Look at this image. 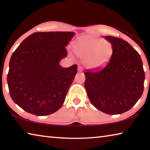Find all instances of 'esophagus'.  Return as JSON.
<instances>
[{"label": "esophagus", "mask_w": 150, "mask_h": 150, "mask_svg": "<svg viewBox=\"0 0 150 150\" xmlns=\"http://www.w3.org/2000/svg\"><path fill=\"white\" fill-rule=\"evenodd\" d=\"M78 71L79 72L82 71V67H81V66H79V67H78Z\"/></svg>", "instance_id": "1"}]
</instances>
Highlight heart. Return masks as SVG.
Returning a JSON list of instances; mask_svg holds the SVG:
<instances>
[{"mask_svg": "<svg viewBox=\"0 0 150 150\" xmlns=\"http://www.w3.org/2000/svg\"><path fill=\"white\" fill-rule=\"evenodd\" d=\"M73 47L75 54L85 61L86 66L93 70L106 67L113 52L110 42L94 36L82 38L74 43Z\"/></svg>", "mask_w": 150, "mask_h": 150, "instance_id": "b5f03b06", "label": "heart"}]
</instances>
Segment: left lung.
<instances>
[{
	"label": "left lung",
	"instance_id": "obj_1",
	"mask_svg": "<svg viewBox=\"0 0 150 150\" xmlns=\"http://www.w3.org/2000/svg\"><path fill=\"white\" fill-rule=\"evenodd\" d=\"M105 38L112 45L110 62L103 70L84 73L85 88L96 108L108 115H120L140 98L145 73L140 55L130 44L113 36Z\"/></svg>",
	"mask_w": 150,
	"mask_h": 150
}]
</instances>
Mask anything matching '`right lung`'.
<instances>
[{
	"label": "right lung",
	"instance_id": "1",
	"mask_svg": "<svg viewBox=\"0 0 150 150\" xmlns=\"http://www.w3.org/2000/svg\"><path fill=\"white\" fill-rule=\"evenodd\" d=\"M73 32H35L23 40L9 62L10 95L20 108L32 115L46 116L62 107L77 72V65L63 67L65 47Z\"/></svg>",
	"mask_w": 150,
	"mask_h": 150
}]
</instances>
